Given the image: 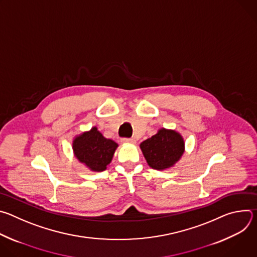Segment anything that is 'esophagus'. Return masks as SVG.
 Masks as SVG:
<instances>
[{"label":"esophagus","mask_w":257,"mask_h":257,"mask_svg":"<svg viewBox=\"0 0 257 257\" xmlns=\"http://www.w3.org/2000/svg\"><path fill=\"white\" fill-rule=\"evenodd\" d=\"M121 142H123V143H134L135 142V140L133 139V138H122L121 139Z\"/></svg>","instance_id":"34e87169"}]
</instances>
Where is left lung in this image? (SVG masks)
Instances as JSON below:
<instances>
[{
  "mask_svg": "<svg viewBox=\"0 0 257 257\" xmlns=\"http://www.w3.org/2000/svg\"><path fill=\"white\" fill-rule=\"evenodd\" d=\"M143 156L153 169L164 170L176 164L184 153V140L173 130H160L140 144Z\"/></svg>",
  "mask_w": 257,
  "mask_h": 257,
  "instance_id": "8db88e82",
  "label": "left lung"
}]
</instances>
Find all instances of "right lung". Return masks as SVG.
<instances>
[{
    "instance_id": "add662e5",
    "label": "right lung",
    "mask_w": 257,
    "mask_h": 257,
    "mask_svg": "<svg viewBox=\"0 0 257 257\" xmlns=\"http://www.w3.org/2000/svg\"><path fill=\"white\" fill-rule=\"evenodd\" d=\"M117 148L118 144L115 141L104 138L95 127L73 141V150L76 158L95 172L106 169Z\"/></svg>"
}]
</instances>
